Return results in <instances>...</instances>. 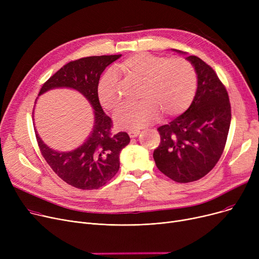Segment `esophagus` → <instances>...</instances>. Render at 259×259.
Listing matches in <instances>:
<instances>
[{"label": "esophagus", "mask_w": 259, "mask_h": 259, "mask_svg": "<svg viewBox=\"0 0 259 259\" xmlns=\"http://www.w3.org/2000/svg\"><path fill=\"white\" fill-rule=\"evenodd\" d=\"M128 134H129V137L130 138H137L138 137V135L140 134V131L139 130H130L129 132H128Z\"/></svg>", "instance_id": "1"}]
</instances>
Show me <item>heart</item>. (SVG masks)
I'll use <instances>...</instances> for the list:
<instances>
[{
	"instance_id": "heart-1",
	"label": "heart",
	"mask_w": 259,
	"mask_h": 259,
	"mask_svg": "<svg viewBox=\"0 0 259 259\" xmlns=\"http://www.w3.org/2000/svg\"><path fill=\"white\" fill-rule=\"evenodd\" d=\"M128 80L142 81V102L120 108L114 115L115 126L122 130L140 129L164 116L183 113L191 105L197 88L194 67L185 59H171L137 53L116 66ZM98 98L106 110L112 111L120 102V84L113 71L99 81Z\"/></svg>"
}]
</instances>
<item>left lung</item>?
<instances>
[{
	"instance_id": "left-lung-1",
	"label": "left lung",
	"mask_w": 259,
	"mask_h": 259,
	"mask_svg": "<svg viewBox=\"0 0 259 259\" xmlns=\"http://www.w3.org/2000/svg\"><path fill=\"white\" fill-rule=\"evenodd\" d=\"M186 60L197 75L195 97L182 115L157 129L160 144L153 152L158 170L178 183L195 182L214 168L231 124L229 95L215 71L195 56Z\"/></svg>"
}]
</instances>
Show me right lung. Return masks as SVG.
Listing matches in <instances>:
<instances>
[{
	"label": "right lung",
	"mask_w": 259,
	"mask_h": 259,
	"mask_svg": "<svg viewBox=\"0 0 259 259\" xmlns=\"http://www.w3.org/2000/svg\"><path fill=\"white\" fill-rule=\"evenodd\" d=\"M121 57H88L66 64L40 88L43 93L56 88H70L79 92L93 109V128L87 140L74 150L60 152L35 137L42 155L60 179L81 190L99 189L119 169V153L130 143L126 132L111 134L112 120L103 110L98 98V85L106 67Z\"/></svg>",
	"instance_id": "obj_1"
}]
</instances>
